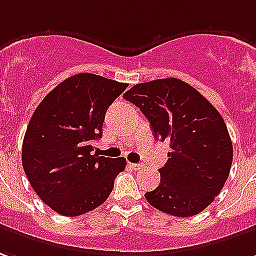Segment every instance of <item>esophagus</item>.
I'll return each instance as SVG.
<instances>
[{"instance_id":"34e87169","label":"esophagus","mask_w":256,"mask_h":256,"mask_svg":"<svg viewBox=\"0 0 256 256\" xmlns=\"http://www.w3.org/2000/svg\"><path fill=\"white\" fill-rule=\"evenodd\" d=\"M130 168L134 169V170H140V169H142L144 166L141 165V164H130Z\"/></svg>"}]
</instances>
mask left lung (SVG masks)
I'll return each mask as SVG.
<instances>
[{
	"instance_id": "1",
	"label": "left lung",
	"mask_w": 256,
	"mask_h": 256,
	"mask_svg": "<svg viewBox=\"0 0 256 256\" xmlns=\"http://www.w3.org/2000/svg\"><path fill=\"white\" fill-rule=\"evenodd\" d=\"M123 97L146 115L154 137L170 146L159 169L160 183L146 192V200L172 216L198 215L222 191L233 162L222 115L194 87L174 78L136 84Z\"/></svg>"
}]
</instances>
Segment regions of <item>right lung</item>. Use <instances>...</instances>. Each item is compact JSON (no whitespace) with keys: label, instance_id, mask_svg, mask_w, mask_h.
<instances>
[{"label":"right lung","instance_id":"1","mask_svg":"<svg viewBox=\"0 0 256 256\" xmlns=\"http://www.w3.org/2000/svg\"><path fill=\"white\" fill-rule=\"evenodd\" d=\"M126 83L92 73L64 80L36 108L22 146V165L36 194L62 216L87 214L106 201L126 159L91 155L106 110Z\"/></svg>","mask_w":256,"mask_h":256}]
</instances>
